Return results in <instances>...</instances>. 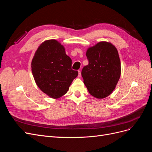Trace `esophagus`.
<instances>
[{"instance_id":"1","label":"esophagus","mask_w":152,"mask_h":152,"mask_svg":"<svg viewBox=\"0 0 152 152\" xmlns=\"http://www.w3.org/2000/svg\"><path fill=\"white\" fill-rule=\"evenodd\" d=\"M78 72H79V75H78V77H81V71L79 70V71H78Z\"/></svg>"}]
</instances>
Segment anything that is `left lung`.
<instances>
[{
	"label": "left lung",
	"mask_w": 152,
	"mask_h": 152,
	"mask_svg": "<svg viewBox=\"0 0 152 152\" xmlns=\"http://www.w3.org/2000/svg\"><path fill=\"white\" fill-rule=\"evenodd\" d=\"M86 56L89 64L81 72L84 84L94 97H107L115 88L121 73L116 48L111 43L100 42L87 49Z\"/></svg>",
	"instance_id": "8db88e82"
}]
</instances>
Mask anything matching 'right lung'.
I'll return each mask as SVG.
<instances>
[{
	"mask_svg": "<svg viewBox=\"0 0 152 152\" xmlns=\"http://www.w3.org/2000/svg\"><path fill=\"white\" fill-rule=\"evenodd\" d=\"M31 72L40 89L54 99L65 94L78 75L65 48L53 39L40 45L32 59Z\"/></svg>",
	"mask_w": 152,
	"mask_h": 152,
	"instance_id": "add662e5",
	"label": "right lung"
}]
</instances>
